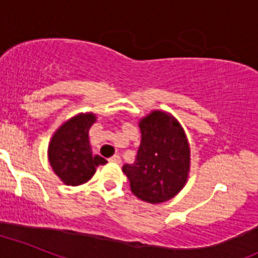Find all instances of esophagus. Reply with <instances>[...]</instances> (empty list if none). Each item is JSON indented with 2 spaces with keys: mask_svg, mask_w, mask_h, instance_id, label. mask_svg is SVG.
Segmentation results:
<instances>
[{
  "mask_svg": "<svg viewBox=\"0 0 258 258\" xmlns=\"http://www.w3.org/2000/svg\"><path fill=\"white\" fill-rule=\"evenodd\" d=\"M109 160L112 162H119L120 161V157H119V155H112Z\"/></svg>",
  "mask_w": 258,
  "mask_h": 258,
  "instance_id": "34e87169",
  "label": "esophagus"
}]
</instances>
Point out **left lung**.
I'll list each match as a JSON object with an SVG mask.
<instances>
[{
    "instance_id": "obj_1",
    "label": "left lung",
    "mask_w": 258,
    "mask_h": 258,
    "mask_svg": "<svg viewBox=\"0 0 258 258\" xmlns=\"http://www.w3.org/2000/svg\"><path fill=\"white\" fill-rule=\"evenodd\" d=\"M142 142L134 164H124L131 191L144 202H166L182 189L190 165V149L176 119L153 111L140 122Z\"/></svg>"
}]
</instances>
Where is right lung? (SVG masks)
<instances>
[{"label":"right lung","instance_id":"right-lung-1","mask_svg":"<svg viewBox=\"0 0 258 258\" xmlns=\"http://www.w3.org/2000/svg\"><path fill=\"white\" fill-rule=\"evenodd\" d=\"M96 120L93 114H81L60 127L48 148L51 166L67 185L86 182L96 172V166L106 164L99 156H93L89 147V128Z\"/></svg>","mask_w":258,"mask_h":258}]
</instances>
